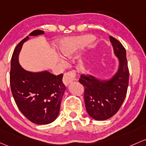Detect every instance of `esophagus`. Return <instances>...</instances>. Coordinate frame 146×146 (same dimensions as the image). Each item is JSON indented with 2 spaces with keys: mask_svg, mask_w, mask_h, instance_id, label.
<instances>
[{
  "mask_svg": "<svg viewBox=\"0 0 146 146\" xmlns=\"http://www.w3.org/2000/svg\"><path fill=\"white\" fill-rule=\"evenodd\" d=\"M75 77H76V73L74 70L67 72L64 75L63 82L66 86H68L70 82H73V80H74Z\"/></svg>",
  "mask_w": 146,
  "mask_h": 146,
  "instance_id": "esophagus-1",
  "label": "esophagus"
}]
</instances>
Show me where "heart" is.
Returning a JSON list of instances; mask_svg holds the SVG:
<instances>
[{
	"instance_id": "obj_1",
	"label": "heart",
	"mask_w": 146,
	"mask_h": 146,
	"mask_svg": "<svg viewBox=\"0 0 146 146\" xmlns=\"http://www.w3.org/2000/svg\"><path fill=\"white\" fill-rule=\"evenodd\" d=\"M94 39V37L92 35L69 37L59 41L57 48L62 56L70 59L76 56L86 45L92 42ZM59 61L63 63L61 59Z\"/></svg>"
}]
</instances>
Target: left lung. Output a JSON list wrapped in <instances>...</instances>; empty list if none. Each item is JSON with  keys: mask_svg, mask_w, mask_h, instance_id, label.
<instances>
[{"mask_svg": "<svg viewBox=\"0 0 146 146\" xmlns=\"http://www.w3.org/2000/svg\"><path fill=\"white\" fill-rule=\"evenodd\" d=\"M115 55L118 59L117 72L109 79L101 80L90 74H82L79 80L85 88V108L91 117L105 120L114 115L125 100L129 85L126 50L117 39L110 36Z\"/></svg>", "mask_w": 146, "mask_h": 146, "instance_id": "obj_1", "label": "left lung"}]
</instances>
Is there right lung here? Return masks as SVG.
I'll return each mask as SVG.
<instances>
[{
  "label": "right lung",
  "instance_id": "1",
  "mask_svg": "<svg viewBox=\"0 0 146 146\" xmlns=\"http://www.w3.org/2000/svg\"><path fill=\"white\" fill-rule=\"evenodd\" d=\"M42 34L43 31L35 30L29 36ZM29 39V36L24 38L12 54L10 74L11 91L17 106L29 120L37 125H47L58 117L66 87L62 82L63 74L56 76L47 70L31 72L21 66L19 52L23 44Z\"/></svg>",
  "mask_w": 146,
  "mask_h": 146
}]
</instances>
